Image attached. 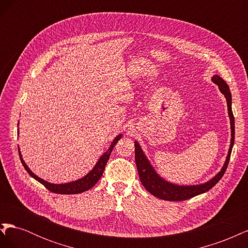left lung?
Masks as SVG:
<instances>
[{"instance_id":"1","label":"left lung","mask_w":248,"mask_h":248,"mask_svg":"<svg viewBox=\"0 0 248 248\" xmlns=\"http://www.w3.org/2000/svg\"><path fill=\"white\" fill-rule=\"evenodd\" d=\"M212 81L218 86L219 91L224 95V97H226L231 123V145L223 167L212 179H210L209 181L205 183L198 185H178L170 183L157 174V171L154 170L152 164L150 163L147 156L145 155L144 151L141 150L140 144L136 140L134 141V147H136V163L140 180L145 188L156 198L172 202L185 201L196 196H199L201 193L207 192L208 190L211 189L213 186H215L217 182L222 178L224 171H226L228 168L232 149L235 141V118L232 111V94L228 84L220 77L214 76L212 78Z\"/></svg>"}]
</instances>
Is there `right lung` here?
Segmentation results:
<instances>
[{
	"instance_id": "right-lung-1",
	"label": "right lung",
	"mask_w": 248,
	"mask_h": 248,
	"mask_svg": "<svg viewBox=\"0 0 248 248\" xmlns=\"http://www.w3.org/2000/svg\"><path fill=\"white\" fill-rule=\"evenodd\" d=\"M122 138V134H119L117 136L114 140L111 141V144L109 146V148L108 149L107 152H104L101 156L100 158L98 159V161L96 162L95 167L90 170L88 174L82 177L81 179L76 180V181H72L69 183H64V184H54V183H50L46 181V180H43L41 178H39L38 176H36L34 172L29 169V167L26 164L25 160L22 159L20 151L18 149V153H19V157H20V160L22 166L26 169V170L29 172V175L33 177L37 181L40 182L42 185H44L46 187V189H48L51 192H55V193H60V194H76V193H80V192H84L89 190L90 188H92V187L99 181V179L101 178L104 169H106L107 166V162L109 158L110 153L112 151V149H114L115 145L119 141V140Z\"/></svg>"
}]
</instances>
